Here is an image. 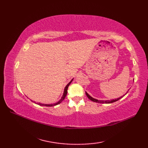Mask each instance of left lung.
Listing matches in <instances>:
<instances>
[{
  "instance_id": "8db88e82",
  "label": "left lung",
  "mask_w": 148,
  "mask_h": 148,
  "mask_svg": "<svg viewBox=\"0 0 148 148\" xmlns=\"http://www.w3.org/2000/svg\"><path fill=\"white\" fill-rule=\"evenodd\" d=\"M127 93H126V94H127ZM126 94H125V95H126ZM86 95L87 97H88L89 98V99H90L91 101H93V102H97V103H102V104H104V103H105V104H110V103H112V102H115V101H117L118 100H119V99H120V98L123 97V96H122V97H120L117 98V99H111L110 101V100L102 101V100H97V99H95V98L92 97L91 96H89L86 92ZM125 95H123V96H125Z\"/></svg>"
}]
</instances>
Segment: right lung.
Here are the masks:
<instances>
[{
  "instance_id": "obj_1",
  "label": "right lung",
  "mask_w": 148,
  "mask_h": 148,
  "mask_svg": "<svg viewBox=\"0 0 148 148\" xmlns=\"http://www.w3.org/2000/svg\"><path fill=\"white\" fill-rule=\"evenodd\" d=\"M73 79H72L71 80V81L67 84V85L66 86H65V89H64V94H63V96H62V98L60 99V100L59 101H58L57 102H56V103H54V104H42V103H40V102H39V103H36L37 104H38V105H39V106H46V107H52V106H56V105H58V104H59L60 103H61L62 102V101H63V100L65 99V97H66V95H67V90H68V88H69V85L70 84V83L72 82V81H73Z\"/></svg>"
}]
</instances>
